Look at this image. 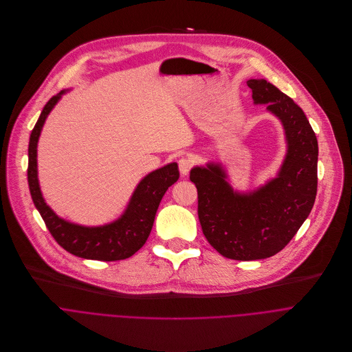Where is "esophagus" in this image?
Here are the masks:
<instances>
[{
	"instance_id": "obj_1",
	"label": "esophagus",
	"mask_w": 352,
	"mask_h": 352,
	"mask_svg": "<svg viewBox=\"0 0 352 352\" xmlns=\"http://www.w3.org/2000/svg\"><path fill=\"white\" fill-rule=\"evenodd\" d=\"M192 165H194V161H192L190 157H182V158L179 160V170H180V173H182L183 176L188 175V172H190V169L192 168Z\"/></svg>"
}]
</instances>
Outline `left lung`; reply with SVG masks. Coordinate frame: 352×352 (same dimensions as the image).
<instances>
[{
  "instance_id": "obj_1",
  "label": "left lung",
  "mask_w": 352,
  "mask_h": 352,
  "mask_svg": "<svg viewBox=\"0 0 352 352\" xmlns=\"http://www.w3.org/2000/svg\"><path fill=\"white\" fill-rule=\"evenodd\" d=\"M255 104L282 122L287 154L277 177L248 194L226 182L221 165L192 168L198 219L208 243L221 255L255 261L282 251L308 218L318 190V140L304 111L265 79L247 82Z\"/></svg>"
}]
</instances>
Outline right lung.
<instances>
[{"label":"right lung","mask_w":352,"mask_h":352,"mask_svg":"<svg viewBox=\"0 0 352 352\" xmlns=\"http://www.w3.org/2000/svg\"><path fill=\"white\" fill-rule=\"evenodd\" d=\"M62 94L63 91L54 96L45 104L30 134L28 182L33 202L51 236L67 252L85 259L104 262L126 259L146 244L164 194L179 179L177 164H169L147 175L134 190L124 214L109 225L86 228L60 219L45 204L40 191L37 179V142L48 113Z\"/></svg>","instance_id":"1"}]
</instances>
